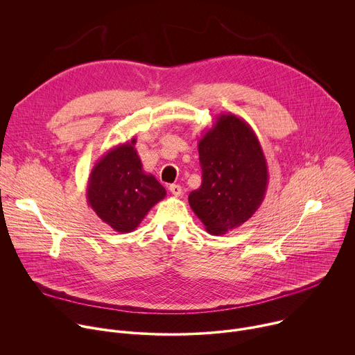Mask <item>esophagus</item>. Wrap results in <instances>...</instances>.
<instances>
[{"label":"esophagus","mask_w":355,"mask_h":355,"mask_svg":"<svg viewBox=\"0 0 355 355\" xmlns=\"http://www.w3.org/2000/svg\"><path fill=\"white\" fill-rule=\"evenodd\" d=\"M168 189H170V192H171L174 196H180L181 192H182V189H181V187H180L178 184H171V185L168 187Z\"/></svg>","instance_id":"34e87169"}]
</instances>
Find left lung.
Wrapping results in <instances>:
<instances>
[{
	"label": "left lung",
	"mask_w": 355,
	"mask_h": 355,
	"mask_svg": "<svg viewBox=\"0 0 355 355\" xmlns=\"http://www.w3.org/2000/svg\"><path fill=\"white\" fill-rule=\"evenodd\" d=\"M202 184L189 207L211 234L247 222L263 204L268 170L257 135L241 118L220 114L198 141Z\"/></svg>",
	"instance_id": "left-lung-1"
}]
</instances>
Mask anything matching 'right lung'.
I'll use <instances>...</instances> for the list:
<instances>
[{"label":"right lung","mask_w":355,"mask_h":355,"mask_svg":"<svg viewBox=\"0 0 355 355\" xmlns=\"http://www.w3.org/2000/svg\"><path fill=\"white\" fill-rule=\"evenodd\" d=\"M136 139L110 148L91 170L87 202L98 218L119 233L133 232L166 189L143 171Z\"/></svg>","instance_id":"1"}]
</instances>
